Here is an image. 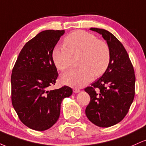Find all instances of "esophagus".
<instances>
[{"label": "esophagus", "instance_id": "1", "mask_svg": "<svg viewBox=\"0 0 146 146\" xmlns=\"http://www.w3.org/2000/svg\"><path fill=\"white\" fill-rule=\"evenodd\" d=\"M73 92H74L75 93H78L80 92V90L78 89V88H74V89H73Z\"/></svg>", "mask_w": 146, "mask_h": 146}]
</instances>
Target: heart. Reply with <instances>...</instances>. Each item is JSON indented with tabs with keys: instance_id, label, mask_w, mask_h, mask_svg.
Here are the masks:
<instances>
[{
	"instance_id": "obj_1",
	"label": "heart",
	"mask_w": 146,
	"mask_h": 146,
	"mask_svg": "<svg viewBox=\"0 0 146 146\" xmlns=\"http://www.w3.org/2000/svg\"><path fill=\"white\" fill-rule=\"evenodd\" d=\"M65 46H56L52 53L53 62L58 69L64 71L71 66L72 56L80 55L78 64L81 67L71 69L61 76L62 82L75 88L84 86L93 79V75L103 74L110 60L108 45L98 40L93 34L84 31H75L66 36Z\"/></svg>"
}]
</instances>
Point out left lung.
<instances>
[{"mask_svg": "<svg viewBox=\"0 0 146 146\" xmlns=\"http://www.w3.org/2000/svg\"><path fill=\"white\" fill-rule=\"evenodd\" d=\"M90 29L106 41L110 60L101 78L84 89L90 98L85 113L95 125L107 128L118 123L128 113L135 98V71L126 50L116 37L103 29Z\"/></svg>", "mask_w": 146, "mask_h": 146, "instance_id": "left-lung-1", "label": "left lung"}]
</instances>
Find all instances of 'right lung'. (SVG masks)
Segmentation results:
<instances>
[{"label": "right lung", "mask_w": 146, "mask_h": 146, "mask_svg": "<svg viewBox=\"0 0 146 146\" xmlns=\"http://www.w3.org/2000/svg\"><path fill=\"white\" fill-rule=\"evenodd\" d=\"M64 30H45L25 44L11 77V102L21 121L28 128L43 131L53 126L60 114L62 101L73 93L55 85L58 73L52 53Z\"/></svg>", "instance_id": "right-lung-1"}]
</instances>
